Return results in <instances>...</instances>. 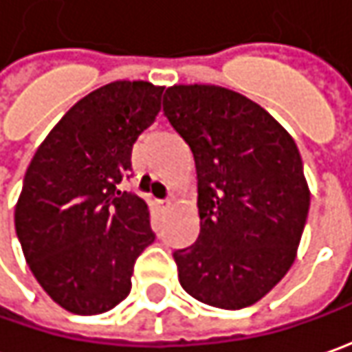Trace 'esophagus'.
I'll use <instances>...</instances> for the list:
<instances>
[{
	"label": "esophagus",
	"mask_w": 352,
	"mask_h": 352,
	"mask_svg": "<svg viewBox=\"0 0 352 352\" xmlns=\"http://www.w3.org/2000/svg\"><path fill=\"white\" fill-rule=\"evenodd\" d=\"M173 206V202L169 199H164V200H157V208L162 210V212H165V210H169Z\"/></svg>",
	"instance_id": "1"
}]
</instances>
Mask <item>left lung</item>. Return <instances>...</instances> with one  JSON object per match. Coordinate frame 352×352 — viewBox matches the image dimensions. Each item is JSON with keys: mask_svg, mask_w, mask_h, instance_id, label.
Wrapping results in <instances>:
<instances>
[{"mask_svg": "<svg viewBox=\"0 0 352 352\" xmlns=\"http://www.w3.org/2000/svg\"><path fill=\"white\" fill-rule=\"evenodd\" d=\"M164 115L195 155L200 234L173 259L192 298L255 304L288 273L309 210L296 142L263 107L216 85H173Z\"/></svg>", "mask_w": 352, "mask_h": 352, "instance_id": "1", "label": "left lung"}]
</instances>
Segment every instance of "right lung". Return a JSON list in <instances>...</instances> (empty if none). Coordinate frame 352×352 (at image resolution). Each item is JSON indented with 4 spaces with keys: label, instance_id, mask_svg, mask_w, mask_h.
Masks as SVG:
<instances>
[{
    "label": "right lung",
    "instance_id": "right-lung-1",
    "mask_svg": "<svg viewBox=\"0 0 352 352\" xmlns=\"http://www.w3.org/2000/svg\"><path fill=\"white\" fill-rule=\"evenodd\" d=\"M162 93L148 81L95 89L50 130L25 173L15 232L38 285L72 314L120 304L155 239L146 200L118 183L130 177L132 146L153 124Z\"/></svg>",
    "mask_w": 352,
    "mask_h": 352
}]
</instances>
